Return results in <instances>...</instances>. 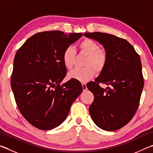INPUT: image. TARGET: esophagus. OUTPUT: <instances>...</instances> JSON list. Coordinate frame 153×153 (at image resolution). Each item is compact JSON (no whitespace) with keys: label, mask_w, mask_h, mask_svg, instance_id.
I'll return each instance as SVG.
<instances>
[{"label":"esophagus","mask_w":153,"mask_h":153,"mask_svg":"<svg viewBox=\"0 0 153 153\" xmlns=\"http://www.w3.org/2000/svg\"><path fill=\"white\" fill-rule=\"evenodd\" d=\"M82 87H83V90H87V87H86V83H84V82H83V83H82Z\"/></svg>","instance_id":"esophagus-1"}]
</instances>
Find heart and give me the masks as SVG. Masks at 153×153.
I'll return each mask as SVG.
<instances>
[{
    "label": "heart",
    "instance_id": "b5f03b06",
    "mask_svg": "<svg viewBox=\"0 0 153 153\" xmlns=\"http://www.w3.org/2000/svg\"><path fill=\"white\" fill-rule=\"evenodd\" d=\"M79 50L82 53L86 55L85 59L84 68L75 69L69 72V79H75L80 82H87L91 79L94 75V71L100 72L105 68L107 63V56L105 52L100 50L97 42L91 39H84L79 43ZM76 51L71 46L65 48L62 60L67 69H71L74 67Z\"/></svg>",
    "mask_w": 153,
    "mask_h": 153
}]
</instances>
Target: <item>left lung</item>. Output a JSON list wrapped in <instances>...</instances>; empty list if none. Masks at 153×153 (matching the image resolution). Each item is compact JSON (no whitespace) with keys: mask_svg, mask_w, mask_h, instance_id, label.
<instances>
[{"mask_svg":"<svg viewBox=\"0 0 153 153\" xmlns=\"http://www.w3.org/2000/svg\"><path fill=\"white\" fill-rule=\"evenodd\" d=\"M84 35L102 45L107 56L99 76L87 84L94 97L89 108L90 116L100 128L117 130L130 121L138 108L144 87L140 57L123 38L100 32ZM100 82L110 87L102 89Z\"/></svg>","mask_w":153,"mask_h":153,"instance_id":"obj_1","label":"left lung"}]
</instances>
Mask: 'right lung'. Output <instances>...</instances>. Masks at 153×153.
Returning a JSON list of instances; mask_svg holds the SVG:
<instances>
[{
  "label": "right lung",
  "instance_id": "1",
  "mask_svg": "<svg viewBox=\"0 0 153 153\" xmlns=\"http://www.w3.org/2000/svg\"><path fill=\"white\" fill-rule=\"evenodd\" d=\"M82 35L58 30L39 32L17 51L12 90L22 115L36 128L48 130L61 124L82 92V86L75 79L60 85L67 74L63 51Z\"/></svg>",
  "mask_w": 153,
  "mask_h": 153
}]
</instances>
